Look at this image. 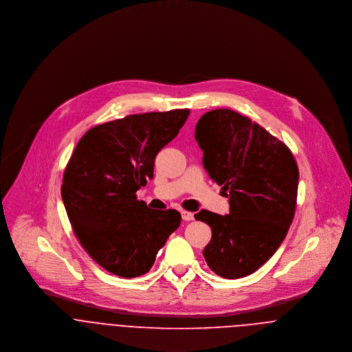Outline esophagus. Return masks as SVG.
<instances>
[{
  "mask_svg": "<svg viewBox=\"0 0 352 352\" xmlns=\"http://www.w3.org/2000/svg\"><path fill=\"white\" fill-rule=\"evenodd\" d=\"M182 217H183L184 221H192V219H194V212L183 210V211H182Z\"/></svg>",
  "mask_w": 352,
  "mask_h": 352,
  "instance_id": "1",
  "label": "esophagus"
}]
</instances>
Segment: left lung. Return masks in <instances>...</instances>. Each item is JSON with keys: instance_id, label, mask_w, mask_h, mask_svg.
I'll list each match as a JSON object with an SVG mask.
<instances>
[{"instance_id": "left-lung-1", "label": "left lung", "mask_w": 352, "mask_h": 352, "mask_svg": "<svg viewBox=\"0 0 352 352\" xmlns=\"http://www.w3.org/2000/svg\"><path fill=\"white\" fill-rule=\"evenodd\" d=\"M195 140L203 166L230 204L226 215L195 214L212 233L203 256L222 278L251 275L279 248L294 219L297 161L282 141L232 109L206 112Z\"/></svg>"}]
</instances>
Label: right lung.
Masks as SVG:
<instances>
[{"mask_svg": "<svg viewBox=\"0 0 352 352\" xmlns=\"http://www.w3.org/2000/svg\"><path fill=\"white\" fill-rule=\"evenodd\" d=\"M190 109L129 115L98 124L78 141L60 187L72 229L85 252L122 278L146 274L179 228L177 210H153L137 191L154 160L184 126Z\"/></svg>", "mask_w": 352, "mask_h": 352, "instance_id": "add662e5", "label": "right lung"}]
</instances>
